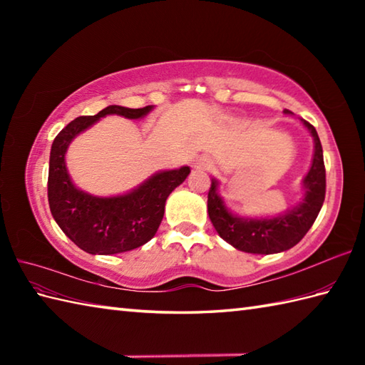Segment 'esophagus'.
<instances>
[{
	"label": "esophagus",
	"mask_w": 365,
	"mask_h": 365,
	"mask_svg": "<svg viewBox=\"0 0 365 365\" xmlns=\"http://www.w3.org/2000/svg\"><path fill=\"white\" fill-rule=\"evenodd\" d=\"M192 165H195L196 169H207L208 168V161H207V158L199 157V158L195 160V163H192Z\"/></svg>",
	"instance_id": "34e87169"
}]
</instances>
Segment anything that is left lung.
I'll return each mask as SVG.
<instances>
[{
  "instance_id": "8db88e82",
  "label": "left lung",
  "mask_w": 365,
  "mask_h": 365,
  "mask_svg": "<svg viewBox=\"0 0 365 365\" xmlns=\"http://www.w3.org/2000/svg\"><path fill=\"white\" fill-rule=\"evenodd\" d=\"M284 113L293 114L289 110H284ZM301 122L314 138V155L312 165L302 180V199L294 207L269 218H242L224 204L218 192L220 182L212 178L207 200L208 216L220 237L235 250L250 254H277L290 250L301 242L319 216L327 192L323 149L314 125L304 119Z\"/></svg>"
}]
</instances>
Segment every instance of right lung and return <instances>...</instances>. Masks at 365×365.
<instances>
[{
  "label": "right lung",
  "instance_id": "1",
  "mask_svg": "<svg viewBox=\"0 0 365 365\" xmlns=\"http://www.w3.org/2000/svg\"><path fill=\"white\" fill-rule=\"evenodd\" d=\"M153 106L110 105L96 115H80L59 131L50 152L48 204L54 221L72 242L89 254L127 252L153 238L165 215L168 196L185 182L191 169L160 170L139 187L119 196H94L76 188L66 166V152L73 139L105 115L141 119Z\"/></svg>",
  "mask_w": 365,
  "mask_h": 365
}]
</instances>
